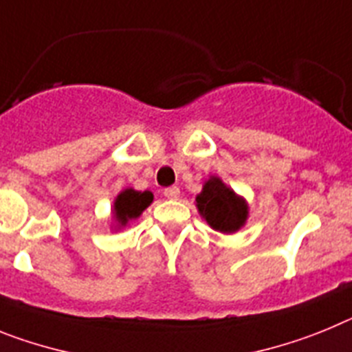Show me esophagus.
<instances>
[{
	"label": "esophagus",
	"mask_w": 352,
	"mask_h": 352,
	"mask_svg": "<svg viewBox=\"0 0 352 352\" xmlns=\"http://www.w3.org/2000/svg\"><path fill=\"white\" fill-rule=\"evenodd\" d=\"M163 193H164V197L168 198V200H177V198H179V195H180V189L177 188V186H170V188L164 189Z\"/></svg>",
	"instance_id": "esophagus-1"
}]
</instances>
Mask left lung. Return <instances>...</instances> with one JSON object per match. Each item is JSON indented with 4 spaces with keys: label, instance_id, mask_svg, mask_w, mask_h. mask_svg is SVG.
Instances as JSON below:
<instances>
[{
    "label": "left lung",
    "instance_id": "left-lung-1",
    "mask_svg": "<svg viewBox=\"0 0 352 352\" xmlns=\"http://www.w3.org/2000/svg\"><path fill=\"white\" fill-rule=\"evenodd\" d=\"M197 207L214 230L235 232L246 221L248 207L243 198L223 184L218 177H210L197 197Z\"/></svg>",
    "mask_w": 352,
    "mask_h": 352
}]
</instances>
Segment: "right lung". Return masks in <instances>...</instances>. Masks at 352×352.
I'll return each instance as SVG.
<instances>
[{"mask_svg": "<svg viewBox=\"0 0 352 352\" xmlns=\"http://www.w3.org/2000/svg\"><path fill=\"white\" fill-rule=\"evenodd\" d=\"M154 200V195L151 191H134V189H125L115 200V218L120 225H125L129 219L138 218L140 214L151 206Z\"/></svg>", "mask_w": 352, "mask_h": 352, "instance_id": "add662e5", "label": "right lung"}]
</instances>
